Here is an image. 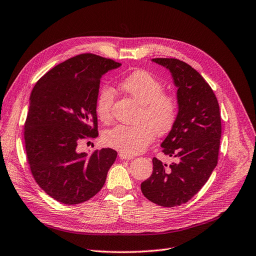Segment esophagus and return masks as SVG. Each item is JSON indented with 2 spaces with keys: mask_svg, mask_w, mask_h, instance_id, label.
Returning <instances> with one entry per match:
<instances>
[{
  "mask_svg": "<svg viewBox=\"0 0 256 256\" xmlns=\"http://www.w3.org/2000/svg\"><path fill=\"white\" fill-rule=\"evenodd\" d=\"M119 158L121 160H132V159H134V157H132V156L126 154H124V152H120L119 154Z\"/></svg>",
  "mask_w": 256,
  "mask_h": 256,
  "instance_id": "esophagus-1",
  "label": "esophagus"
}]
</instances>
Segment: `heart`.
<instances>
[{
	"label": "heart",
	"mask_w": 256,
	"mask_h": 256,
	"mask_svg": "<svg viewBox=\"0 0 256 256\" xmlns=\"http://www.w3.org/2000/svg\"><path fill=\"white\" fill-rule=\"evenodd\" d=\"M122 91L140 104L136 126L119 124L106 130L104 142L126 154L142 152L152 141L154 132L166 134L174 124L178 115V102L174 96L164 93L163 84L152 73L137 70L120 80ZM115 93L112 88L104 86L96 98V113L102 122L112 119V106Z\"/></svg>",
	"instance_id": "1"
}]
</instances>
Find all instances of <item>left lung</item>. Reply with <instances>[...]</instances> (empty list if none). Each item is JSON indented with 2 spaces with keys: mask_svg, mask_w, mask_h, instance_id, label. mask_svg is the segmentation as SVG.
<instances>
[{
  "mask_svg": "<svg viewBox=\"0 0 256 256\" xmlns=\"http://www.w3.org/2000/svg\"><path fill=\"white\" fill-rule=\"evenodd\" d=\"M172 73L178 88V115L161 143L163 152L174 158L168 165L152 159V174L141 183L150 202L174 207L184 204L208 181L218 164L222 135L220 113L212 88L198 71L176 58H154Z\"/></svg>",
  "mask_w": 256,
  "mask_h": 256,
  "instance_id": "left-lung-1",
  "label": "left lung"
}]
</instances>
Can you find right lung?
I'll use <instances>...</instances> for the list:
<instances>
[{
  "instance_id": "obj_1",
  "label": "right lung",
  "mask_w": 256,
  "mask_h": 256,
  "mask_svg": "<svg viewBox=\"0 0 256 256\" xmlns=\"http://www.w3.org/2000/svg\"><path fill=\"white\" fill-rule=\"evenodd\" d=\"M121 64L84 53L55 66L36 82L29 99L25 148L34 180L58 202L80 204L104 185L117 158L112 148L78 152L86 137L98 136L96 98L102 75Z\"/></svg>"
}]
</instances>
